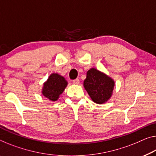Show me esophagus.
<instances>
[{"instance_id": "34e87169", "label": "esophagus", "mask_w": 156, "mask_h": 156, "mask_svg": "<svg viewBox=\"0 0 156 156\" xmlns=\"http://www.w3.org/2000/svg\"><path fill=\"white\" fill-rule=\"evenodd\" d=\"M80 83V80L78 79H75V80H73V84L74 85H78Z\"/></svg>"}]
</instances>
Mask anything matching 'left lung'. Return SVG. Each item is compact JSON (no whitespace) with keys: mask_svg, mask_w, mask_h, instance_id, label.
Wrapping results in <instances>:
<instances>
[{"mask_svg":"<svg viewBox=\"0 0 156 156\" xmlns=\"http://www.w3.org/2000/svg\"><path fill=\"white\" fill-rule=\"evenodd\" d=\"M83 86L92 100L101 104L107 102L112 96L115 82L103 72L92 68L87 72Z\"/></svg>","mask_w":156,"mask_h":156,"instance_id":"1","label":"left lung"}]
</instances>
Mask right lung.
Wrapping results in <instances>:
<instances>
[{"instance_id": "1", "label": "right lung", "mask_w": 156, "mask_h": 156, "mask_svg": "<svg viewBox=\"0 0 156 156\" xmlns=\"http://www.w3.org/2000/svg\"><path fill=\"white\" fill-rule=\"evenodd\" d=\"M68 85L65 78L58 73H53L43 83L42 94L52 101H56Z\"/></svg>"}]
</instances>
